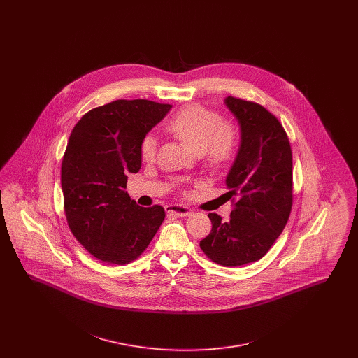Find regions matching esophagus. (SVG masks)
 <instances>
[{
    "instance_id": "obj_1",
    "label": "esophagus",
    "mask_w": 358,
    "mask_h": 358,
    "mask_svg": "<svg viewBox=\"0 0 358 358\" xmlns=\"http://www.w3.org/2000/svg\"><path fill=\"white\" fill-rule=\"evenodd\" d=\"M166 212L171 213V215L180 216V217H187V216H190L193 213L185 205H168L166 206Z\"/></svg>"
}]
</instances>
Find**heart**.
I'll list each match as a JSON object with an SVG mask.
<instances>
[{"mask_svg":"<svg viewBox=\"0 0 358 358\" xmlns=\"http://www.w3.org/2000/svg\"><path fill=\"white\" fill-rule=\"evenodd\" d=\"M166 129L197 153L212 171L224 169L236 153L238 131L231 120H222L220 114L203 106H189L177 113ZM157 155V139L146 136L141 143V157L146 162Z\"/></svg>","mask_w":358,"mask_h":358,"instance_id":"heart-1","label":"heart"}]
</instances>
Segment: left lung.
<instances>
[{
    "instance_id": "1",
    "label": "left lung",
    "mask_w": 358,
    "mask_h": 358,
    "mask_svg": "<svg viewBox=\"0 0 358 358\" xmlns=\"http://www.w3.org/2000/svg\"><path fill=\"white\" fill-rule=\"evenodd\" d=\"M241 139L227 176L232 200L229 222L209 213L210 234L200 241L205 255L224 267L252 263L268 252L283 232L292 208V153L278 118L255 102L225 98Z\"/></svg>"
}]
</instances>
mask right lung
Instances as JSON below:
<instances>
[{"label": "right lung", "mask_w": 358, "mask_h": 358, "mask_svg": "<svg viewBox=\"0 0 358 358\" xmlns=\"http://www.w3.org/2000/svg\"><path fill=\"white\" fill-rule=\"evenodd\" d=\"M171 104L120 99L90 110L69 136L62 162L64 213L75 238L96 259L127 264L148 248L165 219L127 194V173L141 169V143Z\"/></svg>", "instance_id": "add662e5"}]
</instances>
